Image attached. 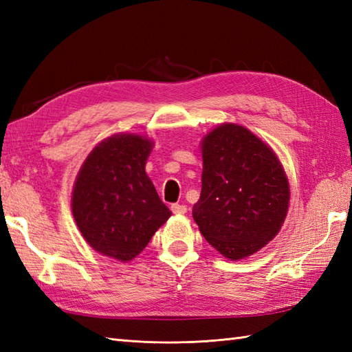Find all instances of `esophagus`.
Masks as SVG:
<instances>
[{"label": "esophagus", "mask_w": 352, "mask_h": 352, "mask_svg": "<svg viewBox=\"0 0 352 352\" xmlns=\"http://www.w3.org/2000/svg\"><path fill=\"white\" fill-rule=\"evenodd\" d=\"M170 210L174 214H184L186 212H188V207L186 206H182V204H172L170 206Z\"/></svg>", "instance_id": "esophagus-1"}]
</instances>
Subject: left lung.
I'll return each instance as SVG.
<instances>
[{"label":"left lung","mask_w":352,"mask_h":352,"mask_svg":"<svg viewBox=\"0 0 352 352\" xmlns=\"http://www.w3.org/2000/svg\"><path fill=\"white\" fill-rule=\"evenodd\" d=\"M201 151L203 188L193 219L223 257H248L272 241L286 219V172L271 146L237 124L207 133Z\"/></svg>","instance_id":"1"}]
</instances>
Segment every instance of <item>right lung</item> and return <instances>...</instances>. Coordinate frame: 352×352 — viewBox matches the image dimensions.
Listing matches in <instances>:
<instances>
[{"mask_svg":"<svg viewBox=\"0 0 352 352\" xmlns=\"http://www.w3.org/2000/svg\"><path fill=\"white\" fill-rule=\"evenodd\" d=\"M153 145L139 134H113L92 149L74 184L71 206L81 236L124 263L145 250L172 214L145 172Z\"/></svg>","mask_w":352,"mask_h":352,"instance_id":"add662e5","label":"right lung"}]
</instances>
